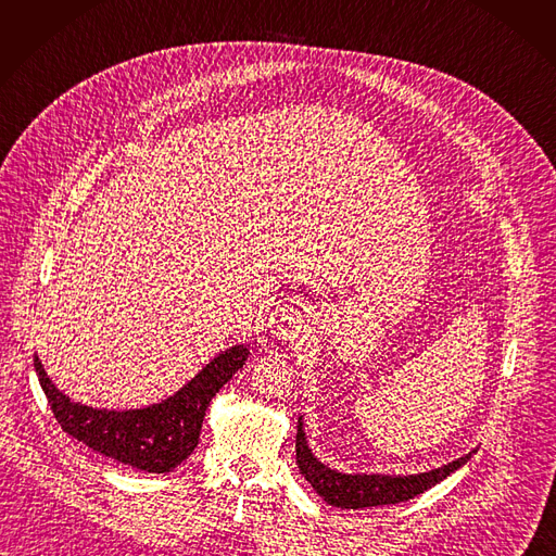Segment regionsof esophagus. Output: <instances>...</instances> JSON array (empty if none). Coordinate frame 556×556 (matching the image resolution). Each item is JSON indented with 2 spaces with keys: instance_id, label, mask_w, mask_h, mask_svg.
<instances>
[{
  "instance_id": "obj_1",
  "label": "esophagus",
  "mask_w": 556,
  "mask_h": 556,
  "mask_svg": "<svg viewBox=\"0 0 556 556\" xmlns=\"http://www.w3.org/2000/svg\"><path fill=\"white\" fill-rule=\"evenodd\" d=\"M281 319H288V324H292V328H294V317L288 315V317H281ZM300 321H302V319H298V324H300ZM298 330H300V326H298ZM283 332H286V330H283Z\"/></svg>"
}]
</instances>
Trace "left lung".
<instances>
[{"label":"left lung","mask_w":556,"mask_h":556,"mask_svg":"<svg viewBox=\"0 0 556 556\" xmlns=\"http://www.w3.org/2000/svg\"><path fill=\"white\" fill-rule=\"evenodd\" d=\"M294 452H298V465L302 476L313 485V490L328 503L342 509H359V507H378V505H395L409 501L442 478H447L452 471L463 467L473 452L467 456L442 465L438 469L416 473V476H380V473H340L336 469H328L321 465L308 450L306 435L302 429V418L298 425V442H294Z\"/></svg>","instance_id":"obj_1"}]
</instances>
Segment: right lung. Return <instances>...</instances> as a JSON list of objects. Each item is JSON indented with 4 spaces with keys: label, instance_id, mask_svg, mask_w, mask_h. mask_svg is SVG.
I'll return each mask as SVG.
<instances>
[{
    "label": "right lung",
    "instance_id": "1",
    "mask_svg": "<svg viewBox=\"0 0 556 556\" xmlns=\"http://www.w3.org/2000/svg\"><path fill=\"white\" fill-rule=\"evenodd\" d=\"M245 359L248 349L232 346L216 355L176 395L161 404L131 412H106L71 402L49 380L37 355L33 364L62 431L106 458L140 471L167 473L194 452L210 400L232 380Z\"/></svg>",
    "mask_w": 556,
    "mask_h": 556
}]
</instances>
